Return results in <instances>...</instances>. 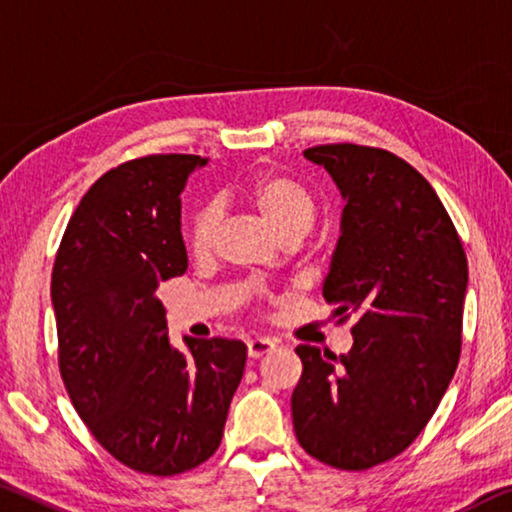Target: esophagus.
<instances>
[{
	"mask_svg": "<svg viewBox=\"0 0 512 512\" xmlns=\"http://www.w3.org/2000/svg\"><path fill=\"white\" fill-rule=\"evenodd\" d=\"M274 350V343L270 341V338H249L247 341V355L249 359H261L263 355H267V352Z\"/></svg>",
	"mask_w": 512,
	"mask_h": 512,
	"instance_id": "1",
	"label": "esophagus"
}]
</instances>
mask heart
<instances>
[{"label": "heart", "mask_w": 512, "mask_h": 512, "mask_svg": "<svg viewBox=\"0 0 512 512\" xmlns=\"http://www.w3.org/2000/svg\"><path fill=\"white\" fill-rule=\"evenodd\" d=\"M249 206L258 212L267 229L279 240L302 238L316 217V201L302 183L286 174H263L245 187ZM219 222L217 208L208 203L196 210L190 226V249L196 256H206L215 240Z\"/></svg>", "instance_id": "1"}]
</instances>
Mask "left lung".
Returning <instances> with one entry per match:
<instances>
[{
    "label": "left lung",
    "mask_w": 512,
    "mask_h": 512,
    "mask_svg": "<svg viewBox=\"0 0 512 512\" xmlns=\"http://www.w3.org/2000/svg\"><path fill=\"white\" fill-rule=\"evenodd\" d=\"M304 157L325 167L345 201L322 297L357 325L343 355L295 348L304 368L293 426L316 460L364 471L419 437L453 380L467 256L439 196L405 160L357 144Z\"/></svg>",
    "instance_id": "obj_1"
}]
</instances>
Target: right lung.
Returning <instances> with one entry per match:
<instances>
[{
	"mask_svg": "<svg viewBox=\"0 0 512 512\" xmlns=\"http://www.w3.org/2000/svg\"><path fill=\"white\" fill-rule=\"evenodd\" d=\"M199 155H148L107 171L70 217L52 270L61 377L116 460L151 476L199 467L222 444L247 345H171L162 281L187 270L180 194Z\"/></svg>",
	"mask_w": 512,
	"mask_h": 512,
	"instance_id": "1",
	"label": "right lung"
}]
</instances>
